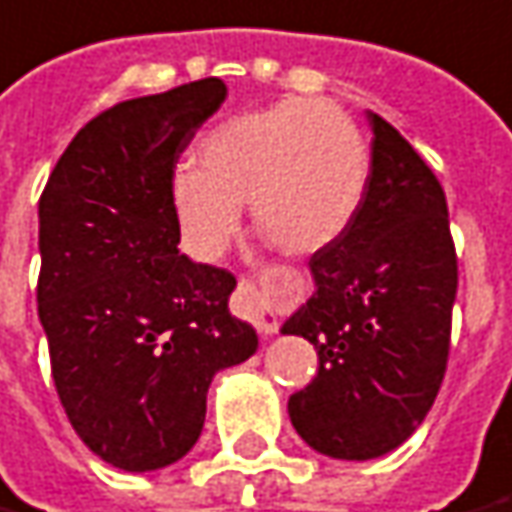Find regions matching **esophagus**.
I'll return each instance as SVG.
<instances>
[{"label":"esophagus","mask_w":512,"mask_h":512,"mask_svg":"<svg viewBox=\"0 0 512 512\" xmlns=\"http://www.w3.org/2000/svg\"><path fill=\"white\" fill-rule=\"evenodd\" d=\"M235 307H238V313L244 318H249L252 324L257 327V332L268 338V335H274L277 332V316H274V310L268 305L266 293L257 288L252 280H241L238 282V293H235Z\"/></svg>","instance_id":"obj_1"}]
</instances>
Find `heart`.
Wrapping results in <instances>:
<instances>
[{"mask_svg":"<svg viewBox=\"0 0 512 512\" xmlns=\"http://www.w3.org/2000/svg\"><path fill=\"white\" fill-rule=\"evenodd\" d=\"M368 185V146L341 110L285 99L202 135L196 166L174 169L171 216L185 249L219 257L249 202L255 227L288 255L335 244L355 221Z\"/></svg>","mask_w":512,"mask_h":512,"instance_id":"b5f03b06","label":"heart"}]
</instances>
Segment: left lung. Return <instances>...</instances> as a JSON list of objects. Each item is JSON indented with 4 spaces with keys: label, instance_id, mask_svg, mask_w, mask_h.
I'll use <instances>...</instances> for the list:
<instances>
[{
    "label": "left lung",
    "instance_id": "8db88e82",
    "mask_svg": "<svg viewBox=\"0 0 512 512\" xmlns=\"http://www.w3.org/2000/svg\"><path fill=\"white\" fill-rule=\"evenodd\" d=\"M371 171L355 221L310 257L316 291L285 324L318 374L288 399L293 430L335 460H374L416 432L443 382L457 255L441 182L368 113Z\"/></svg>",
    "mask_w": 512,
    "mask_h": 512
}]
</instances>
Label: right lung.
Wrapping results in <instances>:
<instances>
[{
    "instance_id": "add662e5",
    "label": "right lung",
    "mask_w": 512,
    "mask_h": 512,
    "mask_svg": "<svg viewBox=\"0 0 512 512\" xmlns=\"http://www.w3.org/2000/svg\"><path fill=\"white\" fill-rule=\"evenodd\" d=\"M219 77L99 113L38 202V318L82 443L121 471H157L202 435L207 388L257 352L230 313L235 277L180 255L169 180L221 102Z\"/></svg>"
}]
</instances>
